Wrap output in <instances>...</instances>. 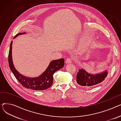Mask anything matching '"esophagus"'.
<instances>
[{"instance_id":"obj_1","label":"esophagus","mask_w":121,"mask_h":121,"mask_svg":"<svg viewBox=\"0 0 121 121\" xmlns=\"http://www.w3.org/2000/svg\"><path fill=\"white\" fill-rule=\"evenodd\" d=\"M72 59L71 58H68L66 59V60H65V63L66 64H69L72 62Z\"/></svg>"}]
</instances>
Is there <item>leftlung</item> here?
<instances>
[{
	"instance_id": "obj_1",
	"label": "left lung",
	"mask_w": 121,
	"mask_h": 121,
	"mask_svg": "<svg viewBox=\"0 0 121 121\" xmlns=\"http://www.w3.org/2000/svg\"><path fill=\"white\" fill-rule=\"evenodd\" d=\"M108 75L107 71L101 74L92 75L88 74L83 69H80L77 74V82L86 88H91L103 82Z\"/></svg>"
}]
</instances>
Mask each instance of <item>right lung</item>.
I'll use <instances>...</instances> for the list:
<instances>
[{
  "label": "right lung",
  "mask_w": 121,
  "mask_h": 121,
  "mask_svg": "<svg viewBox=\"0 0 121 121\" xmlns=\"http://www.w3.org/2000/svg\"><path fill=\"white\" fill-rule=\"evenodd\" d=\"M24 34L25 33H20L15 35V38L19 35ZM12 43L13 41L11 42L8 55L9 65L12 73L18 82L24 87L34 90H45L50 87L53 83L54 74L56 71L60 70L65 65L64 59L62 58L51 61L45 71L38 78H31L25 77L20 74L13 66L12 56Z\"/></svg>",
  "instance_id": "add662e5"
}]
</instances>
